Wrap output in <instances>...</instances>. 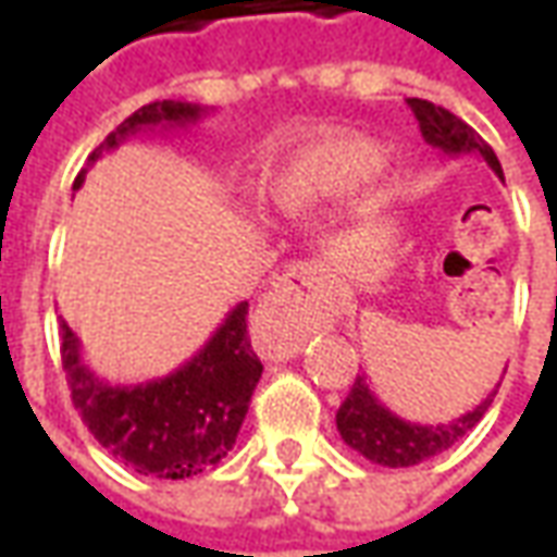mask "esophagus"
Here are the masks:
<instances>
[{"mask_svg": "<svg viewBox=\"0 0 557 557\" xmlns=\"http://www.w3.org/2000/svg\"><path fill=\"white\" fill-rule=\"evenodd\" d=\"M327 283H331V274H327L325 265H319V262H295V265L286 268V274L271 286V292L265 295V307L280 310V307L289 304V298L295 292L322 289ZM298 349H301V337L286 339V355H295Z\"/></svg>", "mask_w": 557, "mask_h": 557, "instance_id": "1", "label": "esophagus"}]
</instances>
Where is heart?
I'll list each match as a JSON object with an SVG mask.
<instances>
[{
	"label": "heart",
	"instance_id": "b5f03b06",
	"mask_svg": "<svg viewBox=\"0 0 557 557\" xmlns=\"http://www.w3.org/2000/svg\"><path fill=\"white\" fill-rule=\"evenodd\" d=\"M385 160V148L361 134L334 131L304 139L268 163L259 178V199L280 218H301L373 182Z\"/></svg>",
	"mask_w": 557,
	"mask_h": 557
}]
</instances>
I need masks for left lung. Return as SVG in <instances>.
<instances>
[{"mask_svg": "<svg viewBox=\"0 0 557 557\" xmlns=\"http://www.w3.org/2000/svg\"><path fill=\"white\" fill-rule=\"evenodd\" d=\"M409 107L420 122V134L432 148H438L447 158L480 154L490 163L492 172L498 178H504L495 151L480 139L474 127H468L450 110L435 107L430 101H420V98H409ZM492 397H495V391L480 403L478 409L466 411V414L447 420V423H435V426L432 423H411V420H403L387 406H382L379 397L370 391V385H367V379L358 375L349 397L343 399V406L337 411V430L351 450L367 456L375 466L409 468L430 459V456H438L450 444L459 442L471 426H478V420L490 409Z\"/></svg>", "mask_w": 557, "mask_h": 557, "instance_id": "1", "label": "left lung"}]
</instances>
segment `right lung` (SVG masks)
I'll return each instance as SVG.
<instances>
[{
    "label": "right lung",
    "instance_id": "add662e5",
    "mask_svg": "<svg viewBox=\"0 0 557 557\" xmlns=\"http://www.w3.org/2000/svg\"><path fill=\"white\" fill-rule=\"evenodd\" d=\"M202 115L206 110L199 103H146L91 151L89 166L134 134L196 125ZM83 182L86 170L74 178V190H79ZM62 367L79 418L101 447L137 474L163 480L202 474L230 454L262 379V361L247 337V301L232 307L190 361L151 382H103L83 361L79 339L67 322H62Z\"/></svg>",
    "mask_w": 557,
    "mask_h": 557
}]
</instances>
